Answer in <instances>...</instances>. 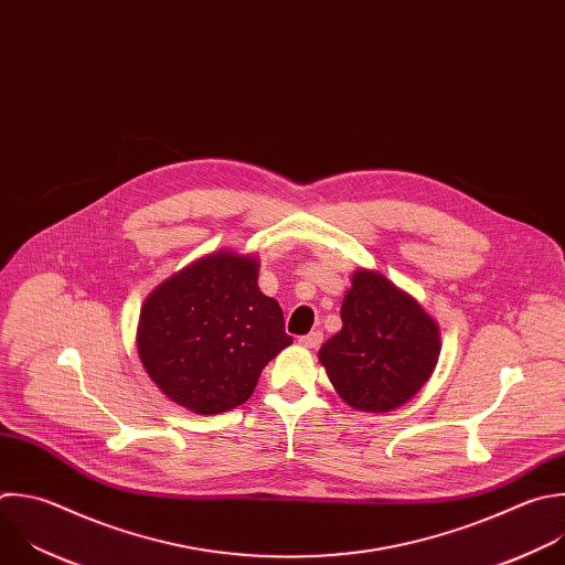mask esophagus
<instances>
[{"label": "esophagus", "mask_w": 565, "mask_h": 565, "mask_svg": "<svg viewBox=\"0 0 565 565\" xmlns=\"http://www.w3.org/2000/svg\"><path fill=\"white\" fill-rule=\"evenodd\" d=\"M321 341H323V332H321V330H312L310 334L299 337V343H301L303 348H317V345H321Z\"/></svg>", "instance_id": "obj_1"}]
</instances>
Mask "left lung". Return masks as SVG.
I'll list each match as a JSON object with an SVG mask.
<instances>
[{"instance_id":"obj_1","label":"left lung","mask_w":565,"mask_h":565,"mask_svg":"<svg viewBox=\"0 0 565 565\" xmlns=\"http://www.w3.org/2000/svg\"><path fill=\"white\" fill-rule=\"evenodd\" d=\"M341 301V330L319 348L339 399L359 413H391L433 377L439 323L380 270L359 268Z\"/></svg>"}]
</instances>
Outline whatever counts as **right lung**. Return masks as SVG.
I'll list each match as a JSON object with an SVG mask.
<instances>
[{
	"label": "right lung",
	"instance_id": "1",
	"mask_svg": "<svg viewBox=\"0 0 565 565\" xmlns=\"http://www.w3.org/2000/svg\"><path fill=\"white\" fill-rule=\"evenodd\" d=\"M259 259L222 248L183 266L143 301L137 352L152 384L195 415L242 406L292 343L279 303L257 286Z\"/></svg>",
	"mask_w": 565,
	"mask_h": 565
}]
</instances>
